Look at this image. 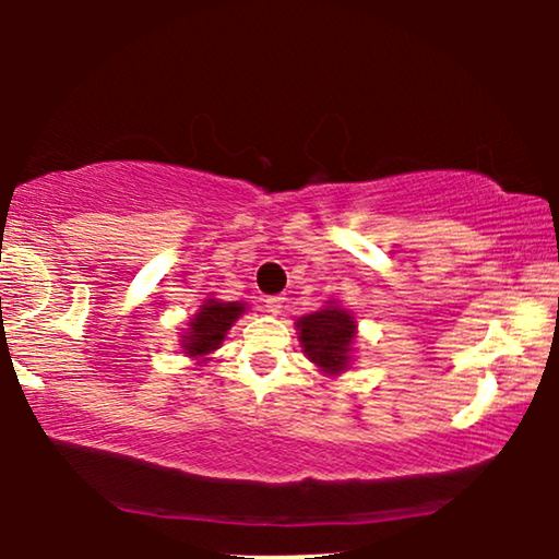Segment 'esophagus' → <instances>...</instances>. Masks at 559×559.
Here are the masks:
<instances>
[{
  "instance_id": "obj_1",
  "label": "esophagus",
  "mask_w": 559,
  "mask_h": 559,
  "mask_svg": "<svg viewBox=\"0 0 559 559\" xmlns=\"http://www.w3.org/2000/svg\"><path fill=\"white\" fill-rule=\"evenodd\" d=\"M282 308H285V297H266V310H270L272 316H280Z\"/></svg>"
}]
</instances>
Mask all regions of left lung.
Returning <instances> with one entry per match:
<instances>
[{"mask_svg": "<svg viewBox=\"0 0 559 559\" xmlns=\"http://www.w3.org/2000/svg\"><path fill=\"white\" fill-rule=\"evenodd\" d=\"M302 354L325 377H341L354 364L358 338V323L354 312L343 308L338 300L325 305L295 323Z\"/></svg>", "mask_w": 559, "mask_h": 559, "instance_id": "8db88e82", "label": "left lung"}]
</instances>
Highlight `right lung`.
<instances>
[{
	"instance_id": "right-lung-1",
	"label": "right lung",
	"mask_w": 559,
	"mask_h": 559,
	"mask_svg": "<svg viewBox=\"0 0 559 559\" xmlns=\"http://www.w3.org/2000/svg\"><path fill=\"white\" fill-rule=\"evenodd\" d=\"M247 310V302H224L213 295L205 297V300L198 305L193 316L188 318V328H182V333L178 335L182 354L198 366L211 361V356L216 354L221 343L226 341V333L231 331V325Z\"/></svg>"
}]
</instances>
